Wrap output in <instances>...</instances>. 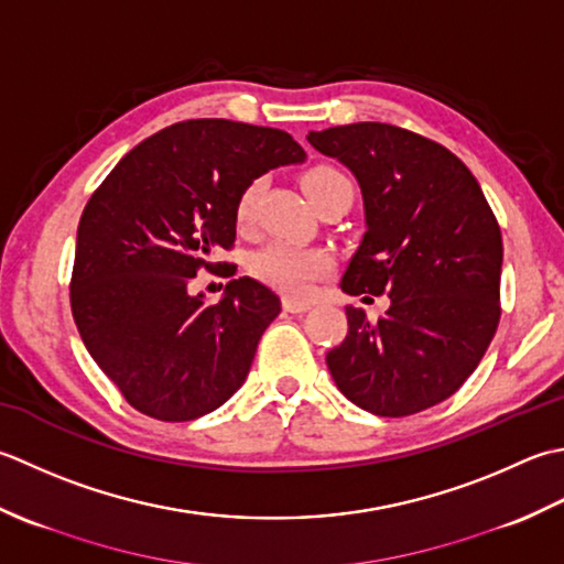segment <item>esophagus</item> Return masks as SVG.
Listing matches in <instances>:
<instances>
[{
  "mask_svg": "<svg viewBox=\"0 0 564 564\" xmlns=\"http://www.w3.org/2000/svg\"><path fill=\"white\" fill-rule=\"evenodd\" d=\"M282 306H284V312H290V314H304V312H308V308H312V304L304 302V299H292V296H286Z\"/></svg>",
  "mask_w": 564,
  "mask_h": 564,
  "instance_id": "34e87169",
  "label": "esophagus"
}]
</instances>
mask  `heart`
<instances>
[{
  "label": "heart",
  "instance_id": "heart-1",
  "mask_svg": "<svg viewBox=\"0 0 564 564\" xmlns=\"http://www.w3.org/2000/svg\"><path fill=\"white\" fill-rule=\"evenodd\" d=\"M346 180L338 170L333 167H314L304 175V192L308 202L318 197L321 192L330 187L333 182ZM260 197V182H250V185L240 192L238 204H236V224L240 228H248L256 221V206ZM250 270L258 280L268 282L270 286H278L280 292L286 294H308L318 278L330 270V258L324 250L316 248H302L294 243H286V240H274L265 248H260L250 260Z\"/></svg>",
  "mask_w": 564,
  "mask_h": 564
}]
</instances>
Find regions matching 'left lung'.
Here are the masks:
<instances>
[{
    "mask_svg": "<svg viewBox=\"0 0 564 564\" xmlns=\"http://www.w3.org/2000/svg\"><path fill=\"white\" fill-rule=\"evenodd\" d=\"M306 138L362 192L367 231L340 290L392 302L377 321L346 306L348 336L326 355L336 387L375 416L441 404L475 372L499 326L497 216L463 160L431 138L377 121Z\"/></svg>",
    "mask_w": 564,
    "mask_h": 564,
    "instance_id": "obj_1",
    "label": "left lung"
}]
</instances>
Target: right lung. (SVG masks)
Returning <instances> with one entry per match:
<instances>
[{
    "mask_svg": "<svg viewBox=\"0 0 564 564\" xmlns=\"http://www.w3.org/2000/svg\"><path fill=\"white\" fill-rule=\"evenodd\" d=\"M304 158L280 129L192 119L138 143L91 194L77 226L73 318L133 409L192 421L246 382L280 296L240 278L206 304L189 284L228 265L214 256L234 248L240 192Z\"/></svg>",
    "mask_w": 564,
    "mask_h": 564,
    "instance_id": "1",
    "label": "right lung"
}]
</instances>
